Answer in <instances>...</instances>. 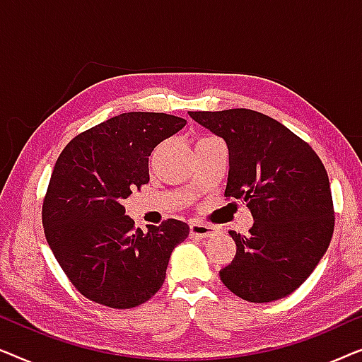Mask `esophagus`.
<instances>
[{"mask_svg":"<svg viewBox=\"0 0 362 362\" xmlns=\"http://www.w3.org/2000/svg\"><path fill=\"white\" fill-rule=\"evenodd\" d=\"M189 232L192 237L196 239H207V237H212L216 234V227H212L209 224H202V222L192 221L189 224Z\"/></svg>","mask_w":362,"mask_h":362,"instance_id":"34e87169","label":"esophagus"}]
</instances>
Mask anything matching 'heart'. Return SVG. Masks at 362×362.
<instances>
[{
    "mask_svg": "<svg viewBox=\"0 0 362 362\" xmlns=\"http://www.w3.org/2000/svg\"><path fill=\"white\" fill-rule=\"evenodd\" d=\"M204 138H209V136H204ZM199 140H201V138H199Z\"/></svg>",
    "mask_w": 362,
    "mask_h": 362,
    "instance_id": "heart-1",
    "label": "heart"
}]
</instances>
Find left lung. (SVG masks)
<instances>
[{
    "label": "left lung",
    "mask_w": 362,
    "mask_h": 362,
    "mask_svg": "<svg viewBox=\"0 0 362 362\" xmlns=\"http://www.w3.org/2000/svg\"><path fill=\"white\" fill-rule=\"evenodd\" d=\"M229 148L224 196L244 199L249 235L229 230L235 257L219 272L232 293L252 303L288 296L318 265L334 230L328 173L308 143L249 108L189 112Z\"/></svg>",
    "instance_id": "obj_1"
}]
</instances>
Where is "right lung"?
<instances>
[{
    "label": "right lung",
    "instance_id": "right-lung-1",
    "mask_svg": "<svg viewBox=\"0 0 362 362\" xmlns=\"http://www.w3.org/2000/svg\"><path fill=\"white\" fill-rule=\"evenodd\" d=\"M185 125L168 113H122L72 138L59 155L42 202L44 234L86 298L127 310L161 288L189 226L168 219L148 232L135 229L122 201L148 185V156Z\"/></svg>",
    "mask_w": 362,
    "mask_h": 362
}]
</instances>
